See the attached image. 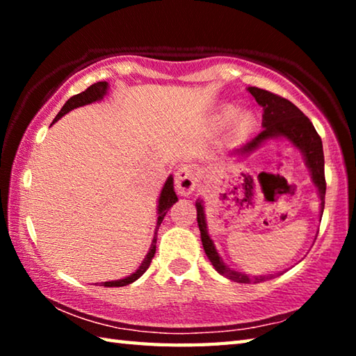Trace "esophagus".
I'll use <instances>...</instances> for the list:
<instances>
[{"label":"esophagus","mask_w":356,"mask_h":356,"mask_svg":"<svg viewBox=\"0 0 356 356\" xmlns=\"http://www.w3.org/2000/svg\"><path fill=\"white\" fill-rule=\"evenodd\" d=\"M174 185H176V190L179 195L182 196L191 195L197 185V176H196L195 168L188 165L180 166L176 172V177H174Z\"/></svg>","instance_id":"obj_1"}]
</instances>
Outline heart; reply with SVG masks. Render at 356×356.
I'll list each match as a JSON object with an SVG mask.
<instances>
[{"instance_id": "1", "label": "heart", "mask_w": 356, "mask_h": 356, "mask_svg": "<svg viewBox=\"0 0 356 356\" xmlns=\"http://www.w3.org/2000/svg\"><path fill=\"white\" fill-rule=\"evenodd\" d=\"M237 114H238V110L236 106H226V108H222V111L220 113V124H222V125H227V124H231L234 119L237 118ZM256 127V119H254V116H252V114H250V113H246V114H243L242 118H240V120H238V130H240V134H243V135H246V134H250V131Z\"/></svg>"}]
</instances>
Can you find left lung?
I'll return each mask as SVG.
<instances>
[{
    "mask_svg": "<svg viewBox=\"0 0 356 356\" xmlns=\"http://www.w3.org/2000/svg\"><path fill=\"white\" fill-rule=\"evenodd\" d=\"M248 91L252 95V99H254L257 104L264 108V114H262L264 130L254 138V140L246 143L245 146L237 149L236 152L240 155H246L252 152V150H256L264 141L272 140V138H286L287 141H291L293 146L300 149L305 155L306 166L309 168L312 182L316 184L318 190V196H321V212L323 213L325 191H327V182H325V170H323V165H325L323 147H322L321 136H318V134L316 131L314 125H312L311 120L287 99H282L280 95L265 91V89L254 88V86L248 88ZM196 210H197V226H200V231H201L204 251H206V254L210 259V262H212L216 272L232 281L251 282L252 280L250 276L229 268L227 265L222 262V259L220 257L218 252H216L212 238L209 237V232H207V222H206V215H204L202 201H196ZM262 280L264 276H261V278H254V282H259Z\"/></svg>",
    "mask_w": 356,
    "mask_h": 356,
    "instance_id": "1",
    "label": "left lung"
}]
</instances>
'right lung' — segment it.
<instances>
[{
  "mask_svg": "<svg viewBox=\"0 0 356 356\" xmlns=\"http://www.w3.org/2000/svg\"><path fill=\"white\" fill-rule=\"evenodd\" d=\"M106 91H108V83L106 81H99V83L91 84V86H89L86 91L76 94V95H74V97H70L67 102H65L64 106L61 108V111L58 113V116L55 118V120H53V122H56L59 118H63L64 114H67L69 111L74 110V108L83 106V105H89V104H92V102L102 100V99H104V95L106 94ZM176 201H177V195H176V191H174L172 177L170 176V177H168V180H166L163 190H161V193H160L159 209H156V210H159V218H156V227H155V236H154V240H152V245H150V250L147 252V256L144 257V261L140 265V268H138L135 273H131L130 276H127V278L118 280V281L102 282V286H105V287H122V286L131 284V282L136 281L138 278H140V276H143V273L149 268V265H150V262H152V257L155 254L156 231H159V227L161 225V221H163L165 215L168 213V210L172 207V204L176 202Z\"/></svg>",
  "mask_w": 356,
  "mask_h": 356,
  "instance_id": "obj_1",
  "label": "right lung"
}]
</instances>
